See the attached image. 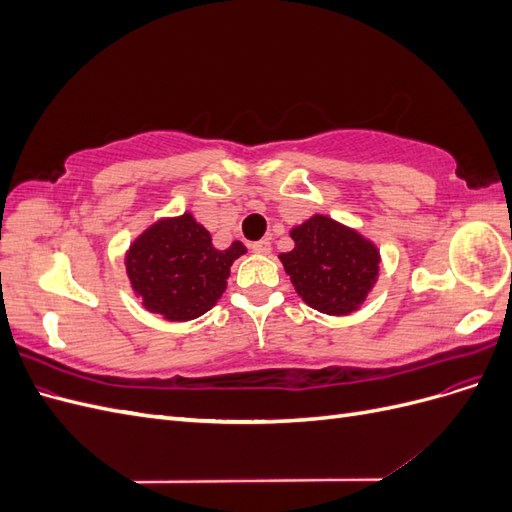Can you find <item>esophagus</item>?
<instances>
[{"mask_svg": "<svg viewBox=\"0 0 512 512\" xmlns=\"http://www.w3.org/2000/svg\"><path fill=\"white\" fill-rule=\"evenodd\" d=\"M252 252H256V254H269L271 252V241L269 239H260V241L252 243Z\"/></svg>", "mask_w": 512, "mask_h": 512, "instance_id": "esophagus-1", "label": "esophagus"}]
</instances>
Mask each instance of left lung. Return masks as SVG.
<instances>
[{
  "mask_svg": "<svg viewBox=\"0 0 512 512\" xmlns=\"http://www.w3.org/2000/svg\"><path fill=\"white\" fill-rule=\"evenodd\" d=\"M294 250L280 254L299 297L329 316L356 312L380 271L378 247L327 215H312L290 230Z\"/></svg>",
  "mask_w": 512,
  "mask_h": 512,
  "instance_id": "obj_1",
  "label": "left lung"
}]
</instances>
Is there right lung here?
<instances>
[{
    "label": "right lung",
    "instance_id": "add662e5",
    "mask_svg": "<svg viewBox=\"0 0 512 512\" xmlns=\"http://www.w3.org/2000/svg\"><path fill=\"white\" fill-rule=\"evenodd\" d=\"M245 252L241 241H232L228 250L213 247L209 230L192 213H183L158 220L134 239L126 271L147 312L185 322L218 303L232 262Z\"/></svg>",
    "mask_w": 512,
    "mask_h": 512
}]
</instances>
